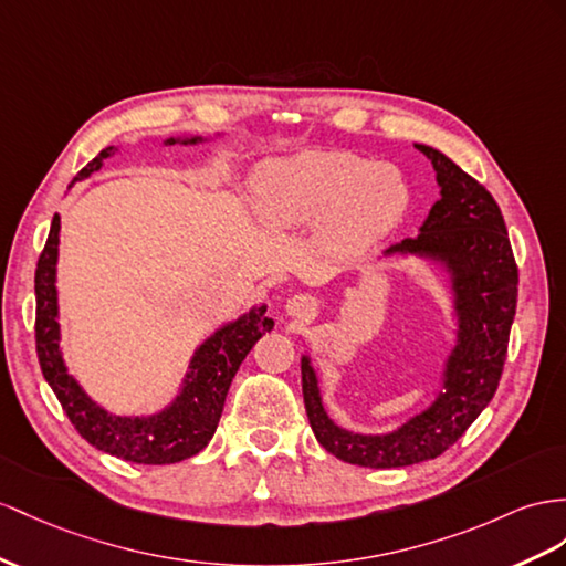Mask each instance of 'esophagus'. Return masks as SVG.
<instances>
[{
    "mask_svg": "<svg viewBox=\"0 0 566 566\" xmlns=\"http://www.w3.org/2000/svg\"><path fill=\"white\" fill-rule=\"evenodd\" d=\"M286 315L294 317L296 323H308L311 317L315 315V303L313 298L303 296V294H296L286 301Z\"/></svg>",
    "mask_w": 566,
    "mask_h": 566,
    "instance_id": "obj_1",
    "label": "esophagus"
}]
</instances>
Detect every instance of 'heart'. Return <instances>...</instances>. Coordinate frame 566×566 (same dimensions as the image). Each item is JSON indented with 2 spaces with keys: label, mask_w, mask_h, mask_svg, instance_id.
Segmentation results:
<instances>
[{
  "label": "heart",
  "mask_w": 566,
  "mask_h": 566,
  "mask_svg": "<svg viewBox=\"0 0 566 566\" xmlns=\"http://www.w3.org/2000/svg\"><path fill=\"white\" fill-rule=\"evenodd\" d=\"M253 191L268 229L317 227V239L337 255L370 249L409 208V186L397 167L339 150L272 159L258 169Z\"/></svg>",
  "instance_id": "1"
}]
</instances>
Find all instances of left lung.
<instances>
[{"label":"left lung","mask_w":566,"mask_h":566,"mask_svg":"<svg viewBox=\"0 0 566 566\" xmlns=\"http://www.w3.org/2000/svg\"><path fill=\"white\" fill-rule=\"evenodd\" d=\"M434 169V200L418 237L389 245L380 258H418L438 268L452 296L454 339L440 389L426 409L387 432H354L327 413L311 354L301 356L303 403L329 454L366 469H397L440 457L452 447L500 385L516 313L518 270L504 217L485 186L432 145L413 143Z\"/></svg>","instance_id":"8db88e82"}]
</instances>
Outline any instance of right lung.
Instances as JSON below:
<instances>
[{
    "label": "right lung",
    "mask_w": 566,
    "mask_h": 566,
    "mask_svg": "<svg viewBox=\"0 0 566 566\" xmlns=\"http://www.w3.org/2000/svg\"><path fill=\"white\" fill-rule=\"evenodd\" d=\"M222 136V134H214ZM210 136H169L165 145H198ZM119 153V145H109L93 163L85 165L78 177L88 179L105 165V159ZM60 214L52 217L45 251L40 253L35 270V344L42 375L52 392L60 399L69 421L99 452L119 457L134 463H177L198 454L212 440L224 409L229 385L249 356L253 344L274 327L265 315L268 306L260 303L241 313L237 321L217 327L202 339L188 360V370L179 382L177 395L155 413H114L85 392L81 382L69 373L62 352L60 327V296H56V263H60Z\"/></svg>",
    "instance_id": "obj_1"
}]
</instances>
